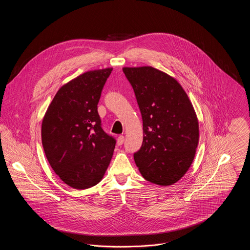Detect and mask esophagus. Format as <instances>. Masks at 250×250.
Masks as SVG:
<instances>
[{"instance_id": "obj_1", "label": "esophagus", "mask_w": 250, "mask_h": 250, "mask_svg": "<svg viewBox=\"0 0 250 250\" xmlns=\"http://www.w3.org/2000/svg\"><path fill=\"white\" fill-rule=\"evenodd\" d=\"M125 143V137L124 136H120L118 137V139H117V144L121 146V145H123Z\"/></svg>"}]
</instances>
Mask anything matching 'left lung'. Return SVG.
<instances>
[{
  "label": "left lung",
  "mask_w": 250,
  "mask_h": 250,
  "mask_svg": "<svg viewBox=\"0 0 250 250\" xmlns=\"http://www.w3.org/2000/svg\"><path fill=\"white\" fill-rule=\"evenodd\" d=\"M140 107L143 142L134 154L143 178L170 186L189 168L199 143V123L182 86L151 66L123 68Z\"/></svg>",
  "instance_id": "1"
}]
</instances>
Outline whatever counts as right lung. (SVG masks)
Returning a JSON list of instances; mask_svg holds the SVG:
<instances>
[{
	"label": "right lung",
	"mask_w": 250,
	"mask_h": 250,
	"mask_svg": "<svg viewBox=\"0 0 250 250\" xmlns=\"http://www.w3.org/2000/svg\"><path fill=\"white\" fill-rule=\"evenodd\" d=\"M112 68L88 71L60 88L42 122V145L61 180L77 189L97 185L116 140L102 129L97 111Z\"/></svg>",
	"instance_id": "1"
}]
</instances>
